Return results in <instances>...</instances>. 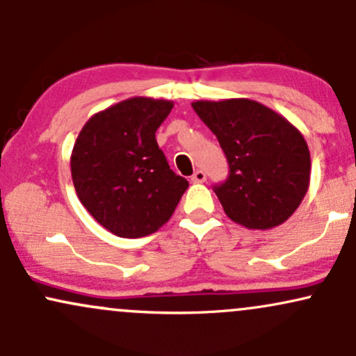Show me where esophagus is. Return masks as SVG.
<instances>
[{"label":"esophagus","mask_w":356,"mask_h":356,"mask_svg":"<svg viewBox=\"0 0 356 356\" xmlns=\"http://www.w3.org/2000/svg\"><path fill=\"white\" fill-rule=\"evenodd\" d=\"M192 182L195 184H201V182H206V172L204 170H195L194 175H192Z\"/></svg>","instance_id":"esophagus-1"}]
</instances>
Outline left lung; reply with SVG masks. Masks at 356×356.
<instances>
[{
    "label": "left lung",
    "instance_id": "left-lung-1",
    "mask_svg": "<svg viewBox=\"0 0 356 356\" xmlns=\"http://www.w3.org/2000/svg\"><path fill=\"white\" fill-rule=\"evenodd\" d=\"M192 108L229 162L227 181L214 187L227 218L261 231L286 222L309 187L312 159L303 134L256 100H195Z\"/></svg>",
    "mask_w": 356,
    "mask_h": 356
}]
</instances>
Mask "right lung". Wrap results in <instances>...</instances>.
<instances>
[{"label": "right lung", "instance_id": "right-lung-1", "mask_svg": "<svg viewBox=\"0 0 356 356\" xmlns=\"http://www.w3.org/2000/svg\"><path fill=\"white\" fill-rule=\"evenodd\" d=\"M174 102L132 97L97 112L80 130L70 169L80 202L118 238L159 231L189 182L170 170L155 132Z\"/></svg>", "mask_w": 356, "mask_h": 356}]
</instances>
